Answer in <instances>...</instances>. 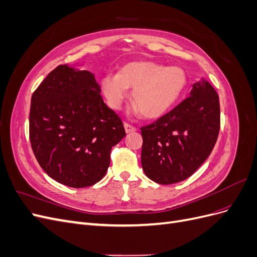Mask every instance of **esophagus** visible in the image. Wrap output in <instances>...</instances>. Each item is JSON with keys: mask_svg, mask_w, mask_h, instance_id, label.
<instances>
[{"mask_svg": "<svg viewBox=\"0 0 257 257\" xmlns=\"http://www.w3.org/2000/svg\"><path fill=\"white\" fill-rule=\"evenodd\" d=\"M124 128H125V132L126 133H132V132H135L136 131V127H134L133 125H131V124L128 123H124Z\"/></svg>", "mask_w": 257, "mask_h": 257, "instance_id": "34e87169", "label": "esophagus"}]
</instances>
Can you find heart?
Instances as JSON below:
<instances>
[{"label": "heart", "instance_id": "1", "mask_svg": "<svg viewBox=\"0 0 257 257\" xmlns=\"http://www.w3.org/2000/svg\"><path fill=\"white\" fill-rule=\"evenodd\" d=\"M188 75L179 66H165L155 62H131L118 74H108L100 81L107 105L118 110L133 89L135 103L128 112L143 113L145 118L157 119L165 114L184 93Z\"/></svg>", "mask_w": 257, "mask_h": 257}]
</instances>
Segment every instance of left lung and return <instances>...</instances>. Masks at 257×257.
I'll list each match as a JSON object with an SVG mask.
<instances>
[{"mask_svg":"<svg viewBox=\"0 0 257 257\" xmlns=\"http://www.w3.org/2000/svg\"><path fill=\"white\" fill-rule=\"evenodd\" d=\"M142 166L159 184L185 180L211 153L220 131V102L204 78L190 96L154 123L141 128Z\"/></svg>","mask_w":257,"mask_h":257,"instance_id":"left-lung-1","label":"left lung"}]
</instances>
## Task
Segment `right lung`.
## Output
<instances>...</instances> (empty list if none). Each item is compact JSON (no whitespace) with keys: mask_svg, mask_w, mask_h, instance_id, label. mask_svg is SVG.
<instances>
[{"mask_svg":"<svg viewBox=\"0 0 257 257\" xmlns=\"http://www.w3.org/2000/svg\"><path fill=\"white\" fill-rule=\"evenodd\" d=\"M125 135L89 71L59 65L31 98V146L38 164L59 183L79 189L102 180L111 148Z\"/></svg>","mask_w":257,"mask_h":257,"instance_id":"obj_1","label":"right lung"}]
</instances>
